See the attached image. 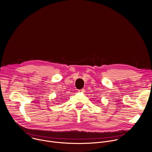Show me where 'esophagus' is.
<instances>
[{
  "label": "esophagus",
  "mask_w": 152,
  "mask_h": 152,
  "mask_svg": "<svg viewBox=\"0 0 152 152\" xmlns=\"http://www.w3.org/2000/svg\"><path fill=\"white\" fill-rule=\"evenodd\" d=\"M78 92H79V93H84V92H85V90L83 89H79V90L78 91Z\"/></svg>",
  "instance_id": "obj_1"
}]
</instances>
